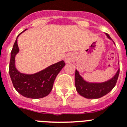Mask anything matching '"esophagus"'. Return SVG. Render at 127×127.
<instances>
[{
	"instance_id": "1",
	"label": "esophagus",
	"mask_w": 127,
	"mask_h": 127,
	"mask_svg": "<svg viewBox=\"0 0 127 127\" xmlns=\"http://www.w3.org/2000/svg\"><path fill=\"white\" fill-rule=\"evenodd\" d=\"M73 61V56L71 54H67L65 56V62H66V63H71Z\"/></svg>"
}]
</instances>
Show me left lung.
<instances>
[{
    "mask_svg": "<svg viewBox=\"0 0 127 127\" xmlns=\"http://www.w3.org/2000/svg\"><path fill=\"white\" fill-rule=\"evenodd\" d=\"M106 36L109 39H112L108 34ZM120 73L118 69L112 79L101 83H93L86 82L80 75L78 71L75 70V85L76 91L80 95L86 98H98L109 93L114 88L117 82L118 77Z\"/></svg>",
    "mask_w": 127,
    "mask_h": 127,
    "instance_id": "left-lung-1",
    "label": "left lung"
}]
</instances>
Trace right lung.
Wrapping results in <instances>:
<instances>
[{"label":"right lung","instance_id":"add662e5","mask_svg":"<svg viewBox=\"0 0 127 127\" xmlns=\"http://www.w3.org/2000/svg\"><path fill=\"white\" fill-rule=\"evenodd\" d=\"M18 37L11 52L9 69L13 85L19 93L25 97L31 98L45 97L52 91L56 77L61 69L64 66L65 63L64 61H61L34 74H25L20 73L17 70L15 65V57L19 52Z\"/></svg>","mask_w":127,"mask_h":127}]
</instances>
